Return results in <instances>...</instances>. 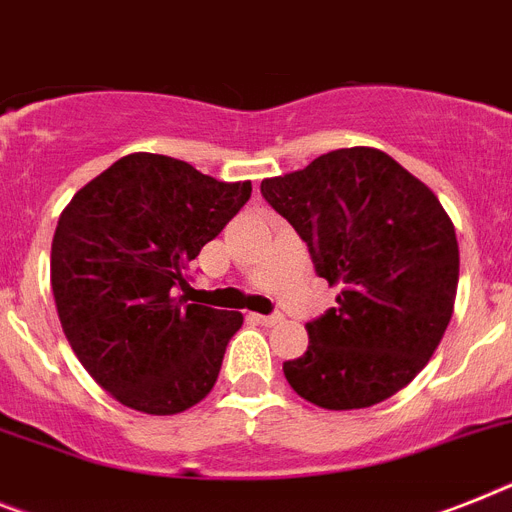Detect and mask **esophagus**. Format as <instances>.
<instances>
[{
    "mask_svg": "<svg viewBox=\"0 0 512 512\" xmlns=\"http://www.w3.org/2000/svg\"><path fill=\"white\" fill-rule=\"evenodd\" d=\"M252 317H255L260 325H268V328H270V325H278V322L283 320V315H252Z\"/></svg>",
    "mask_w": 512,
    "mask_h": 512,
    "instance_id": "1",
    "label": "esophagus"
}]
</instances>
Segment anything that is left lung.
<instances>
[{
    "label": "left lung",
    "instance_id": "8db88e82",
    "mask_svg": "<svg viewBox=\"0 0 512 512\" xmlns=\"http://www.w3.org/2000/svg\"><path fill=\"white\" fill-rule=\"evenodd\" d=\"M260 192L302 236L338 307L283 362L320 409H367L406 388L440 346L458 289V239L427 184L377 148H341Z\"/></svg>",
    "mask_w": 512,
    "mask_h": 512
}]
</instances>
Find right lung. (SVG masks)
Masks as SVG:
<instances>
[{
    "mask_svg": "<svg viewBox=\"0 0 512 512\" xmlns=\"http://www.w3.org/2000/svg\"><path fill=\"white\" fill-rule=\"evenodd\" d=\"M249 195L252 182L130 153L62 210L51 242L59 320L80 364L119 403L169 416L213 390L244 317L187 302L184 270Z\"/></svg>",
    "mask_w": 512,
    "mask_h": 512,
    "instance_id": "right-lung-1",
    "label": "right lung"
}]
</instances>
